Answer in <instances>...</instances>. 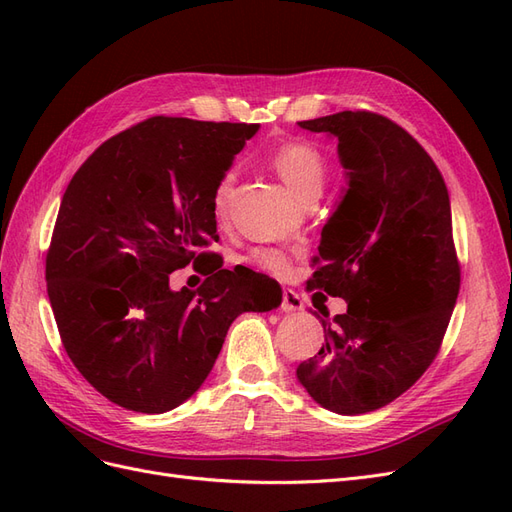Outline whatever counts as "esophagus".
Here are the masks:
<instances>
[{
	"mask_svg": "<svg viewBox=\"0 0 512 512\" xmlns=\"http://www.w3.org/2000/svg\"><path fill=\"white\" fill-rule=\"evenodd\" d=\"M303 309V301L297 292L292 288H284L282 290V312H301Z\"/></svg>",
	"mask_w": 512,
	"mask_h": 512,
	"instance_id": "obj_1",
	"label": "esophagus"
}]
</instances>
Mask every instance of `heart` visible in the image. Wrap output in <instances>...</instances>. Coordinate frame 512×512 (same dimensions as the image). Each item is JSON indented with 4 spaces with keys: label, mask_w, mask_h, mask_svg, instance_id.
<instances>
[{
    "label": "heart",
    "mask_w": 512,
    "mask_h": 512,
    "mask_svg": "<svg viewBox=\"0 0 512 512\" xmlns=\"http://www.w3.org/2000/svg\"><path fill=\"white\" fill-rule=\"evenodd\" d=\"M269 162L303 203H312L322 194L329 177V162L314 143L284 141L269 153ZM232 183H235V170H226L215 181L211 190V207L215 215L226 213ZM247 262L271 275H286L290 271V256L280 247H254L247 254Z\"/></svg>",
    "instance_id": "1"
}]
</instances>
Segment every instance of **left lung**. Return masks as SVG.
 <instances>
[{"mask_svg":"<svg viewBox=\"0 0 512 512\" xmlns=\"http://www.w3.org/2000/svg\"><path fill=\"white\" fill-rule=\"evenodd\" d=\"M299 126L337 136L348 170L307 280L348 312L322 314L324 344L297 378L322 408L365 414L406 393L442 346L461 282L451 198L436 162L389 117L342 111Z\"/></svg>","mask_w":512,"mask_h":512,"instance_id":"8db88e82","label":"left lung"}]
</instances>
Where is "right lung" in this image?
<instances>
[{
	"label": "right lung",
	"instance_id": "right-lung-1",
	"mask_svg": "<svg viewBox=\"0 0 512 512\" xmlns=\"http://www.w3.org/2000/svg\"><path fill=\"white\" fill-rule=\"evenodd\" d=\"M258 123L149 117L104 141L70 179L49 252L46 290L70 361L113 404L162 414L192 397L243 312H269L282 290L228 271L211 190ZM192 264L198 291H170Z\"/></svg>",
	"mask_w": 512,
	"mask_h": 512
}]
</instances>
